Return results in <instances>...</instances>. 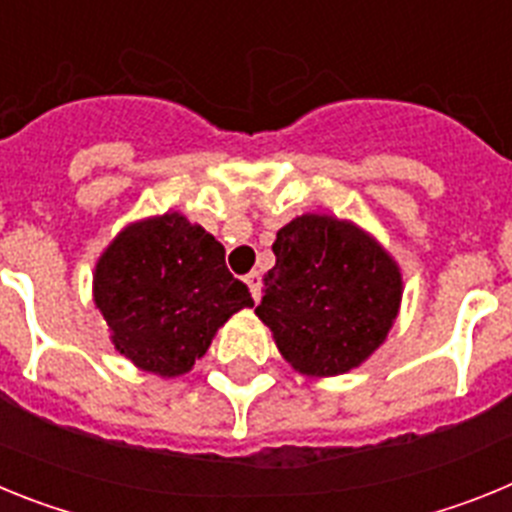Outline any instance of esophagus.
I'll use <instances>...</instances> for the list:
<instances>
[{
	"label": "esophagus",
	"mask_w": 512,
	"mask_h": 512,
	"mask_svg": "<svg viewBox=\"0 0 512 512\" xmlns=\"http://www.w3.org/2000/svg\"><path fill=\"white\" fill-rule=\"evenodd\" d=\"M246 284H248V289H251L253 300L259 302L261 300V274L259 271H251V274L246 277Z\"/></svg>",
	"instance_id": "obj_1"
}]
</instances>
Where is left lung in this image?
<instances>
[{"label": "left lung", "mask_w": 512, "mask_h": 512, "mask_svg": "<svg viewBox=\"0 0 512 512\" xmlns=\"http://www.w3.org/2000/svg\"><path fill=\"white\" fill-rule=\"evenodd\" d=\"M256 315L279 354L307 377L351 372L384 343L402 300V274L372 235L348 220L302 215L271 246Z\"/></svg>", "instance_id": "1"}]
</instances>
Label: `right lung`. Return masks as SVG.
<instances>
[{"label": "right lung", "instance_id": "right-lung-1", "mask_svg": "<svg viewBox=\"0 0 512 512\" xmlns=\"http://www.w3.org/2000/svg\"><path fill=\"white\" fill-rule=\"evenodd\" d=\"M94 305L125 359L158 377L187 374L251 292L225 266V248L179 212L117 233L94 269Z\"/></svg>", "mask_w": 512, "mask_h": 512}]
</instances>
